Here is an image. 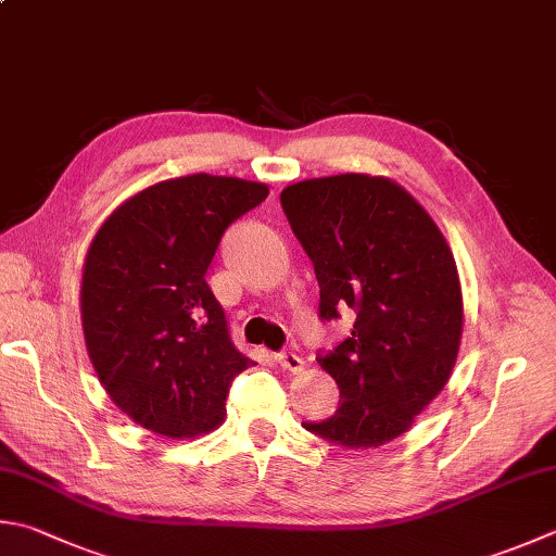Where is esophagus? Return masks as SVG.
<instances>
[{
    "mask_svg": "<svg viewBox=\"0 0 556 556\" xmlns=\"http://www.w3.org/2000/svg\"><path fill=\"white\" fill-rule=\"evenodd\" d=\"M274 358H276L280 368L288 370V372H302V368H305V361H302L300 355L292 353V351H280V353L274 355Z\"/></svg>",
    "mask_w": 556,
    "mask_h": 556,
    "instance_id": "obj_1",
    "label": "esophagus"
}]
</instances>
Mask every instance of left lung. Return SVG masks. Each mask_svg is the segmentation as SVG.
Here are the masks:
<instances>
[{
  "mask_svg": "<svg viewBox=\"0 0 556 556\" xmlns=\"http://www.w3.org/2000/svg\"><path fill=\"white\" fill-rule=\"evenodd\" d=\"M280 205L319 282V319L355 314L317 363L339 408L302 424L343 447L402 435L443 390L463 339V290L441 229L402 186L339 174L282 188Z\"/></svg>",
  "mask_w": 556,
  "mask_h": 556,
  "instance_id": "1",
  "label": "left lung"
}]
</instances>
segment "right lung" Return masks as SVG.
Segmentation results:
<instances>
[{
  "mask_svg": "<svg viewBox=\"0 0 556 556\" xmlns=\"http://www.w3.org/2000/svg\"><path fill=\"white\" fill-rule=\"evenodd\" d=\"M266 195L232 176H181L132 195L93 237L81 276L87 351L113 404L148 431H211L235 377L256 365L235 349L205 274L225 229Z\"/></svg>",
  "mask_w": 556,
  "mask_h": 556,
  "instance_id": "obj_1",
  "label": "right lung"
}]
</instances>
